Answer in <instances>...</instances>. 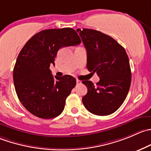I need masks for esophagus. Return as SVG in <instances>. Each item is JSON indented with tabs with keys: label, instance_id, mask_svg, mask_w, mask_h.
<instances>
[{
	"label": "esophagus",
	"instance_id": "obj_1",
	"mask_svg": "<svg viewBox=\"0 0 151 151\" xmlns=\"http://www.w3.org/2000/svg\"><path fill=\"white\" fill-rule=\"evenodd\" d=\"M77 84L78 85V84H81V81H80V80H77Z\"/></svg>",
	"mask_w": 151,
	"mask_h": 151
}]
</instances>
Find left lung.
Segmentation results:
<instances>
[{
  "instance_id": "obj_1",
  "label": "left lung",
  "mask_w": 151,
  "mask_h": 151,
  "mask_svg": "<svg viewBox=\"0 0 151 151\" xmlns=\"http://www.w3.org/2000/svg\"><path fill=\"white\" fill-rule=\"evenodd\" d=\"M87 52V68L99 81L83 80L88 92L83 97L86 109L93 114L114 113L125 101L131 82L129 59L125 49L114 38L99 31L77 29Z\"/></svg>"
}]
</instances>
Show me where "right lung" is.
Here are the masks:
<instances>
[{
    "mask_svg": "<svg viewBox=\"0 0 151 151\" xmlns=\"http://www.w3.org/2000/svg\"><path fill=\"white\" fill-rule=\"evenodd\" d=\"M80 37L71 28L46 29L32 37L19 53L13 71L19 100L31 114L42 119L59 116L75 87L70 75L53 77L49 69L60 48L77 46Z\"/></svg>",
    "mask_w": 151,
    "mask_h": 151,
    "instance_id": "1",
    "label": "right lung"
}]
</instances>
